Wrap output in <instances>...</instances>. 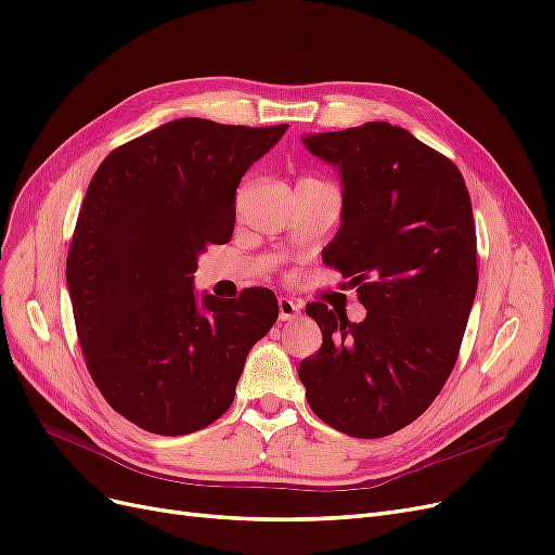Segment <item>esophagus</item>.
I'll return each instance as SVG.
<instances>
[{
    "label": "esophagus",
    "instance_id": "1",
    "mask_svg": "<svg viewBox=\"0 0 555 555\" xmlns=\"http://www.w3.org/2000/svg\"><path fill=\"white\" fill-rule=\"evenodd\" d=\"M299 304H295L288 297H279V320L281 322H293L299 318Z\"/></svg>",
    "mask_w": 555,
    "mask_h": 555
}]
</instances>
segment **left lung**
<instances>
[{
  "instance_id": "left-lung-1",
  "label": "left lung",
  "mask_w": 555,
  "mask_h": 555,
  "mask_svg": "<svg viewBox=\"0 0 555 555\" xmlns=\"http://www.w3.org/2000/svg\"><path fill=\"white\" fill-rule=\"evenodd\" d=\"M301 141L340 173V229L322 260L352 279L367 313L306 306L322 347L299 379L326 425L388 437L433 404L460 354L478 291L468 190L453 162L391 122Z\"/></svg>"
}]
</instances>
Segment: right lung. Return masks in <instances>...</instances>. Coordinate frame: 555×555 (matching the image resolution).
Masks as SVG:
<instances>
[{
    "label": "right lung",
    "instance_id": "right-lung-1",
    "mask_svg": "<svg viewBox=\"0 0 555 555\" xmlns=\"http://www.w3.org/2000/svg\"><path fill=\"white\" fill-rule=\"evenodd\" d=\"M288 126L178 118L112 151L81 203L66 281L87 367L120 416L162 437L215 423L246 354L272 330V291L194 293L198 256L225 244L246 169Z\"/></svg>",
    "mask_w": 555,
    "mask_h": 555
}]
</instances>
